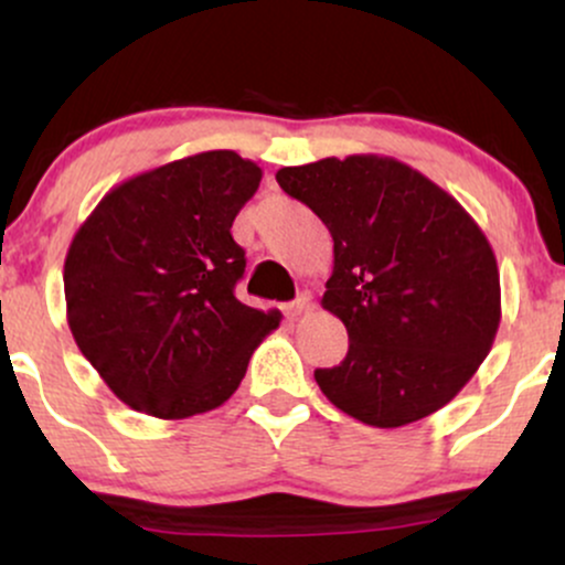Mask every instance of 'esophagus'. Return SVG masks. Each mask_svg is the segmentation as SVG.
<instances>
[{"mask_svg":"<svg viewBox=\"0 0 565 565\" xmlns=\"http://www.w3.org/2000/svg\"><path fill=\"white\" fill-rule=\"evenodd\" d=\"M310 305H313V302H310V295H300V297H297V300H291L287 308H284V313H287L289 319H297V316L308 313Z\"/></svg>","mask_w":565,"mask_h":565,"instance_id":"esophagus-1","label":"esophagus"}]
</instances>
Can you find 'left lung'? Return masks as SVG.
<instances>
[{
	"label": "left lung",
	"instance_id": "1",
	"mask_svg": "<svg viewBox=\"0 0 565 565\" xmlns=\"http://www.w3.org/2000/svg\"><path fill=\"white\" fill-rule=\"evenodd\" d=\"M276 180L334 242L321 305L350 345L345 361L316 369L321 393L372 427L449 404L502 319L497 257L476 220L423 172L377 153L284 167Z\"/></svg>",
	"mask_w": 565,
	"mask_h": 565
}]
</instances>
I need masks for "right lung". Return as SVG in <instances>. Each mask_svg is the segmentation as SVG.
<instances>
[{
  "instance_id": "right-lung-1",
  "label": "right lung",
  "mask_w": 565,
  "mask_h": 565,
  "mask_svg": "<svg viewBox=\"0 0 565 565\" xmlns=\"http://www.w3.org/2000/svg\"><path fill=\"white\" fill-rule=\"evenodd\" d=\"M260 180L236 151L193 153L111 188L76 231L63 265L71 334L135 412L223 406L281 321L233 295L246 260L231 225Z\"/></svg>"
}]
</instances>
